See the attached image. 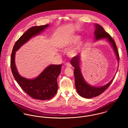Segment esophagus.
I'll list each match as a JSON object with an SVG mask.
<instances>
[{
	"instance_id": "obj_1",
	"label": "esophagus",
	"mask_w": 128,
	"mask_h": 128,
	"mask_svg": "<svg viewBox=\"0 0 128 128\" xmlns=\"http://www.w3.org/2000/svg\"><path fill=\"white\" fill-rule=\"evenodd\" d=\"M66 68H71V67H72V65H71V64H70V63H69V62L66 63Z\"/></svg>"
}]
</instances>
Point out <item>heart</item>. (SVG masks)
<instances>
[{
    "label": "heart",
    "instance_id": "heart-1",
    "mask_svg": "<svg viewBox=\"0 0 128 128\" xmlns=\"http://www.w3.org/2000/svg\"><path fill=\"white\" fill-rule=\"evenodd\" d=\"M80 37L79 36H73L66 38L62 44L61 48L63 49H67L72 46L78 41ZM81 44L79 43L71 49L68 52V55L70 57H74L78 54Z\"/></svg>",
    "mask_w": 128,
    "mask_h": 128
}]
</instances>
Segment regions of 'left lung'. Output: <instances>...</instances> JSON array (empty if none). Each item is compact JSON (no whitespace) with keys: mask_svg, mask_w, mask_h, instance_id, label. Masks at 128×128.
Wrapping results in <instances>:
<instances>
[{"mask_svg":"<svg viewBox=\"0 0 128 128\" xmlns=\"http://www.w3.org/2000/svg\"><path fill=\"white\" fill-rule=\"evenodd\" d=\"M94 41H98L102 39H106L112 47L119 64V53L114 41L112 38L110 36V34L104 30V28L101 26L96 24H94ZM80 58L81 56L77 55L73 58L71 60V64L74 68V75L75 77V85L76 90L78 94L81 96L86 98H91L97 96L102 94L107 89V88L112 82L113 79H114L115 76L111 81H110L108 84L105 85L100 87L92 86L85 81L82 74L80 66Z\"/></svg>","mask_w":128,"mask_h":128,"instance_id":"left-lung-1","label":"left lung"}]
</instances>
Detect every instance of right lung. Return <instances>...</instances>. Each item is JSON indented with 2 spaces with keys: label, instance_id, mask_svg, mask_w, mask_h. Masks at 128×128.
Masks as SVG:
<instances>
[{
  "label": "right lung",
  "instance_id": "right-lung-1",
  "mask_svg": "<svg viewBox=\"0 0 128 128\" xmlns=\"http://www.w3.org/2000/svg\"><path fill=\"white\" fill-rule=\"evenodd\" d=\"M49 24L34 26L29 28L15 44L11 56V68L14 77L22 90L32 98L41 100L52 98L58 91L57 78L62 64H51L46 68L34 78L28 79L18 73L16 64V52L28 40L43 32Z\"/></svg>",
  "mask_w": 128,
  "mask_h": 128
}]
</instances>
